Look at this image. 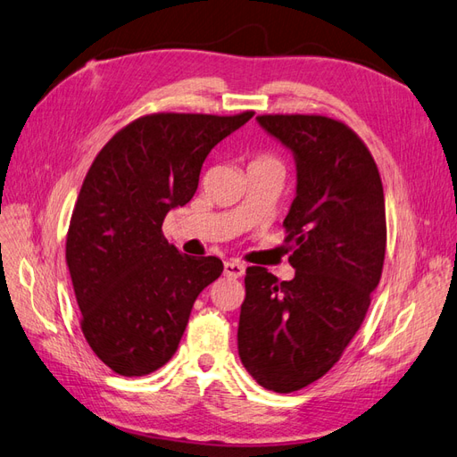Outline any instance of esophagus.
Masks as SVG:
<instances>
[{
  "label": "esophagus",
  "instance_id": "34e87169",
  "mask_svg": "<svg viewBox=\"0 0 457 457\" xmlns=\"http://www.w3.org/2000/svg\"><path fill=\"white\" fill-rule=\"evenodd\" d=\"M245 273V267L238 259H228L225 262V275L230 278H240Z\"/></svg>",
  "mask_w": 457,
  "mask_h": 457
}]
</instances>
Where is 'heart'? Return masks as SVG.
I'll use <instances>...</instances> for the list:
<instances>
[{
    "label": "heart",
    "instance_id": "obj_1",
    "mask_svg": "<svg viewBox=\"0 0 457 457\" xmlns=\"http://www.w3.org/2000/svg\"><path fill=\"white\" fill-rule=\"evenodd\" d=\"M257 162H275V159H270V157H262V159H257Z\"/></svg>",
    "mask_w": 457,
    "mask_h": 457
}]
</instances>
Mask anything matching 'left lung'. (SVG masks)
<instances>
[{
  "label": "left lung",
  "mask_w": 457,
  "mask_h": 457,
  "mask_svg": "<svg viewBox=\"0 0 457 457\" xmlns=\"http://www.w3.org/2000/svg\"><path fill=\"white\" fill-rule=\"evenodd\" d=\"M295 162L285 219L292 280L245 269L238 355L257 385L288 394L335 365L361 327L386 250L385 192L357 134L323 115H259Z\"/></svg>",
  "instance_id": "8db88e82"
}]
</instances>
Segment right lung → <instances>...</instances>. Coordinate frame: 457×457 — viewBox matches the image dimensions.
I'll list each match as a JSON object with an SVG mask.
<instances>
[{"mask_svg":"<svg viewBox=\"0 0 457 457\" xmlns=\"http://www.w3.org/2000/svg\"><path fill=\"white\" fill-rule=\"evenodd\" d=\"M253 117L154 113L111 138L86 175L67 234L80 327L122 377H144L175 355L200 292L223 273L219 257L180 253L163 219L198 190L205 157Z\"/></svg>","mask_w":457,"mask_h":457,"instance_id":"1","label":"right lung"}]
</instances>
